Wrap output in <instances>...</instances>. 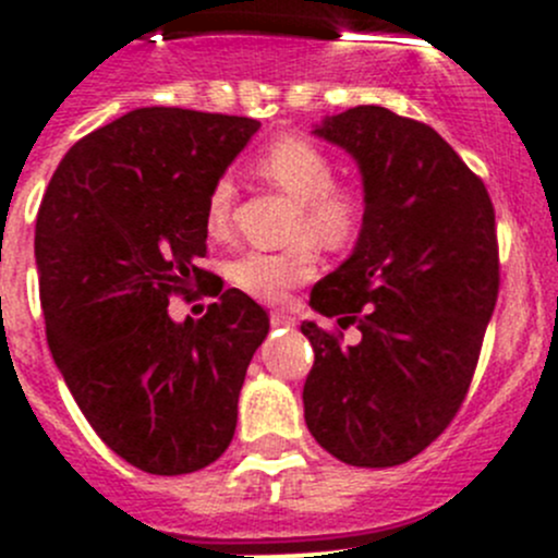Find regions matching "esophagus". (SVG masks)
Masks as SVG:
<instances>
[{
  "label": "esophagus",
  "mask_w": 558,
  "mask_h": 558,
  "mask_svg": "<svg viewBox=\"0 0 558 558\" xmlns=\"http://www.w3.org/2000/svg\"><path fill=\"white\" fill-rule=\"evenodd\" d=\"M269 324L272 326H294V315L286 311H272L269 313Z\"/></svg>",
  "instance_id": "1"
}]
</instances>
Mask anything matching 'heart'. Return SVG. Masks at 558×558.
<instances>
[{"label":"heart","instance_id":"obj_1","mask_svg":"<svg viewBox=\"0 0 558 558\" xmlns=\"http://www.w3.org/2000/svg\"><path fill=\"white\" fill-rule=\"evenodd\" d=\"M253 170L296 202L291 245L280 251H243L227 264V278L262 302H283L296 286L307 283L318 267L313 240L326 247H345L364 227V196L356 185L337 183V165L318 143L283 134L253 161ZM234 183L218 178L205 199V227L216 240L232 229Z\"/></svg>","mask_w":558,"mask_h":558}]
</instances>
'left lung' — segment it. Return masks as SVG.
Wrapping results in <instances>:
<instances>
[{
    "instance_id": "obj_1",
    "label": "left lung",
    "mask_w": 558,
    "mask_h": 558,
    "mask_svg": "<svg viewBox=\"0 0 558 558\" xmlns=\"http://www.w3.org/2000/svg\"><path fill=\"white\" fill-rule=\"evenodd\" d=\"M364 174L362 238L311 305L335 326L302 324L315 362L307 429L353 466H397L437 440L461 410L499 294L494 205L432 126L359 105L315 129ZM356 323L363 340L341 345Z\"/></svg>"
}]
</instances>
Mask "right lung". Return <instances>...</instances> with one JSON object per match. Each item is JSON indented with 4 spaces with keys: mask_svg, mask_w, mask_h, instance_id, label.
<instances>
[{
    "mask_svg": "<svg viewBox=\"0 0 558 558\" xmlns=\"http://www.w3.org/2000/svg\"><path fill=\"white\" fill-rule=\"evenodd\" d=\"M258 121L140 107L77 140L37 213L45 335L92 429L150 475L213 464L269 318L240 289H213L205 199ZM218 295L174 325L172 295Z\"/></svg>",
    "mask_w": 558,
    "mask_h": 558,
    "instance_id": "right-lung-1",
    "label": "right lung"
}]
</instances>
